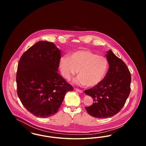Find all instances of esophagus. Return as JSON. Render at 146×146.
<instances>
[{"mask_svg":"<svg viewBox=\"0 0 146 146\" xmlns=\"http://www.w3.org/2000/svg\"><path fill=\"white\" fill-rule=\"evenodd\" d=\"M74 90L76 91V92H79V93H81V94H82L83 92V91L82 90H80V89H77V88H74Z\"/></svg>","mask_w":146,"mask_h":146,"instance_id":"1","label":"esophagus"}]
</instances>
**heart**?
Masks as SVG:
<instances>
[{
    "instance_id": "b5f03b06",
    "label": "heart",
    "mask_w": 146,
    "mask_h": 146,
    "mask_svg": "<svg viewBox=\"0 0 146 146\" xmlns=\"http://www.w3.org/2000/svg\"><path fill=\"white\" fill-rule=\"evenodd\" d=\"M62 76L70 79L78 72L75 80L80 85L95 86L104 79L108 69V62L104 56L97 55L88 50H80L70 55L63 56L60 61Z\"/></svg>"
}]
</instances>
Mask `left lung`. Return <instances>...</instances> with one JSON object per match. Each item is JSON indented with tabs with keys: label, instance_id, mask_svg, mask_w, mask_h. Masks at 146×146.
I'll list each match as a JSON object with an SVG mask.
<instances>
[{
	"label": "left lung",
	"instance_id": "obj_1",
	"mask_svg": "<svg viewBox=\"0 0 146 146\" xmlns=\"http://www.w3.org/2000/svg\"><path fill=\"white\" fill-rule=\"evenodd\" d=\"M109 69L101 83L85 94L92 97L94 103L86 107L87 112L97 118L113 117L124 106L130 92L131 78L127 66L110 50L106 54Z\"/></svg>",
	"mask_w": 146,
	"mask_h": 146
}]
</instances>
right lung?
Returning a JSON list of instances; mask_svg holds the SVG:
<instances>
[{
  "mask_svg": "<svg viewBox=\"0 0 146 146\" xmlns=\"http://www.w3.org/2000/svg\"><path fill=\"white\" fill-rule=\"evenodd\" d=\"M61 54L53 42L39 41L24 52L19 61L17 95L23 106L36 117L54 115L66 94L73 90L57 72Z\"/></svg>",
  "mask_w": 146,
  "mask_h": 146,
  "instance_id": "add662e5",
  "label": "right lung"
}]
</instances>
